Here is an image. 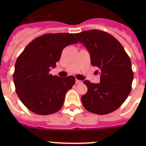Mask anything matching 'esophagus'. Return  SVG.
Listing matches in <instances>:
<instances>
[{"mask_svg":"<svg viewBox=\"0 0 146 146\" xmlns=\"http://www.w3.org/2000/svg\"><path fill=\"white\" fill-rule=\"evenodd\" d=\"M76 84H80V83H82V81L79 80H76Z\"/></svg>","mask_w":146,"mask_h":146,"instance_id":"34e87169","label":"esophagus"}]
</instances>
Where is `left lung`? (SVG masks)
Segmentation results:
<instances>
[{
    "label": "left lung",
    "mask_w": 146,
    "mask_h": 146,
    "mask_svg": "<svg viewBox=\"0 0 146 146\" xmlns=\"http://www.w3.org/2000/svg\"><path fill=\"white\" fill-rule=\"evenodd\" d=\"M90 54L91 64L100 69V83L85 80L88 91L81 97L87 111L108 114L120 108L130 93L133 72L131 60L115 38L92 29L75 34Z\"/></svg>",
    "instance_id": "8db88e82"
}]
</instances>
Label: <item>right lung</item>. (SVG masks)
I'll return each instance as SVG.
<instances>
[{
	"label": "right lung",
	"mask_w": 146,
	"mask_h": 146,
	"mask_svg": "<svg viewBox=\"0 0 146 146\" xmlns=\"http://www.w3.org/2000/svg\"><path fill=\"white\" fill-rule=\"evenodd\" d=\"M77 42L70 33L44 34L32 41L18 57L13 82L19 99L29 111L48 115L61 108L75 78H60L49 71L56 66L63 49Z\"/></svg>",
	"instance_id": "add662e5"
}]
</instances>
